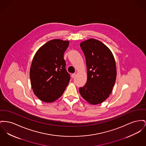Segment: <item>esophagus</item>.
Instances as JSON below:
<instances>
[{
  "mask_svg": "<svg viewBox=\"0 0 146 146\" xmlns=\"http://www.w3.org/2000/svg\"><path fill=\"white\" fill-rule=\"evenodd\" d=\"M76 73H73V74H72V78H73L76 77Z\"/></svg>",
  "mask_w": 146,
  "mask_h": 146,
  "instance_id": "esophagus-1",
  "label": "esophagus"
}]
</instances>
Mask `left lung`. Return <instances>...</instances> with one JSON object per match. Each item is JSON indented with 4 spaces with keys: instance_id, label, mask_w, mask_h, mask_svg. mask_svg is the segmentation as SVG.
I'll use <instances>...</instances> for the list:
<instances>
[{
    "instance_id": "obj_1",
    "label": "left lung",
    "mask_w": 146,
    "mask_h": 146,
    "mask_svg": "<svg viewBox=\"0 0 146 146\" xmlns=\"http://www.w3.org/2000/svg\"><path fill=\"white\" fill-rule=\"evenodd\" d=\"M86 60L87 81L79 88L81 96L96 105L111 94L116 78V63L110 49L99 40L90 38L80 44Z\"/></svg>"
}]
</instances>
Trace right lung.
<instances>
[{
	"label": "right lung",
	"mask_w": 146,
	"mask_h": 146,
	"mask_svg": "<svg viewBox=\"0 0 146 146\" xmlns=\"http://www.w3.org/2000/svg\"><path fill=\"white\" fill-rule=\"evenodd\" d=\"M69 43L68 41L52 40L35 54L30 70L31 84L35 94L42 102L56 100L68 84L70 77L63 56Z\"/></svg>",
	"instance_id": "add662e5"
}]
</instances>
